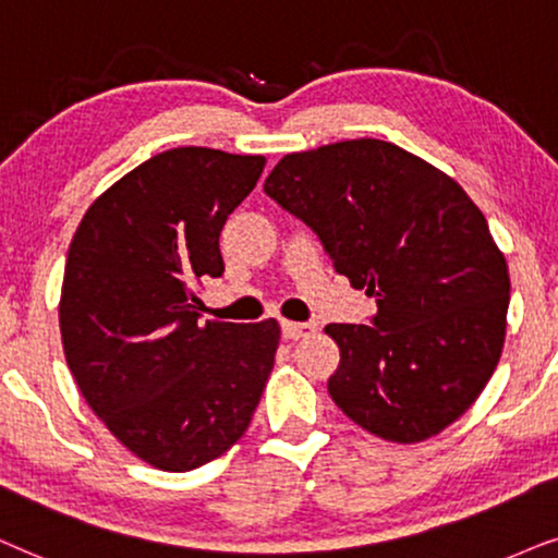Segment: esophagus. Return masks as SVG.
<instances>
[{
  "label": "esophagus",
  "instance_id": "obj_1",
  "mask_svg": "<svg viewBox=\"0 0 558 558\" xmlns=\"http://www.w3.org/2000/svg\"><path fill=\"white\" fill-rule=\"evenodd\" d=\"M280 331H283L286 339H303L311 337L316 331L314 322H283L280 324Z\"/></svg>",
  "mask_w": 558,
  "mask_h": 558
}]
</instances>
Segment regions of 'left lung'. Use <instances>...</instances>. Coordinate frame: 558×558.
Returning a JSON list of instances; mask_svg holds the SVG:
<instances>
[{"mask_svg":"<svg viewBox=\"0 0 558 558\" xmlns=\"http://www.w3.org/2000/svg\"><path fill=\"white\" fill-rule=\"evenodd\" d=\"M263 189L377 301L369 324L326 326L341 354L333 403L398 444L454 423L500 362L510 303L508 265L462 185L362 137L286 155Z\"/></svg>","mask_w":558,"mask_h":558,"instance_id":"left-lung-1","label":"left lung"}]
</instances>
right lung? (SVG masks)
<instances>
[{
    "mask_svg": "<svg viewBox=\"0 0 558 558\" xmlns=\"http://www.w3.org/2000/svg\"><path fill=\"white\" fill-rule=\"evenodd\" d=\"M263 168V155L173 147L104 191L73 234L65 362L104 426L158 470L225 454L270 377L278 322L202 324L193 295L225 272L221 227Z\"/></svg>",
    "mask_w": 558,
    "mask_h": 558,
    "instance_id": "1",
    "label": "right lung"
}]
</instances>
